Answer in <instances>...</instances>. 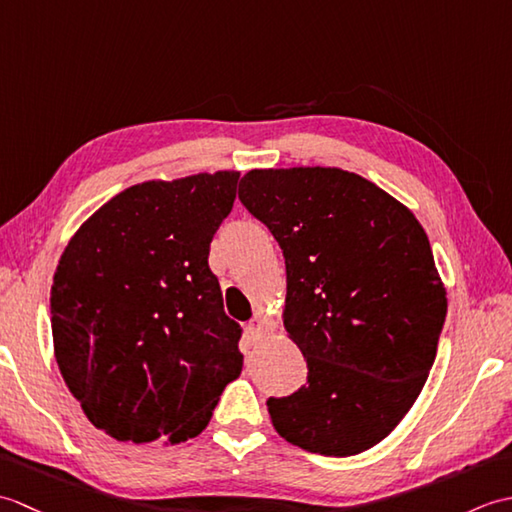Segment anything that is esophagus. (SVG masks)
<instances>
[{
	"mask_svg": "<svg viewBox=\"0 0 512 512\" xmlns=\"http://www.w3.org/2000/svg\"><path fill=\"white\" fill-rule=\"evenodd\" d=\"M246 330H248L250 336H255V339H259V336L266 334V323H264L262 317H255V319H250L246 323Z\"/></svg>",
	"mask_w": 512,
	"mask_h": 512,
	"instance_id": "1",
	"label": "esophagus"
}]
</instances>
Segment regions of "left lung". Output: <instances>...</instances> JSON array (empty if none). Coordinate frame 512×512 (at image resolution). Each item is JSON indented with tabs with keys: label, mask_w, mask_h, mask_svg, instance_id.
<instances>
[{
	"label": "left lung",
	"mask_w": 512,
	"mask_h": 512,
	"mask_svg": "<svg viewBox=\"0 0 512 512\" xmlns=\"http://www.w3.org/2000/svg\"><path fill=\"white\" fill-rule=\"evenodd\" d=\"M239 200L286 259L284 328L308 383L268 398L281 438L356 455L385 440L427 383L447 317L429 237L405 204L336 167L250 169Z\"/></svg>",
	"instance_id": "left-lung-1"
}]
</instances>
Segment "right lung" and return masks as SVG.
Here are the masks:
<instances>
[{"label": "right lung", "mask_w": 512, "mask_h": 512, "mask_svg": "<svg viewBox=\"0 0 512 512\" xmlns=\"http://www.w3.org/2000/svg\"><path fill=\"white\" fill-rule=\"evenodd\" d=\"M237 180L239 171H215L134 184L65 246L50 292L54 356L107 436L195 438L242 372V330L209 268Z\"/></svg>", "instance_id": "right-lung-1"}]
</instances>
